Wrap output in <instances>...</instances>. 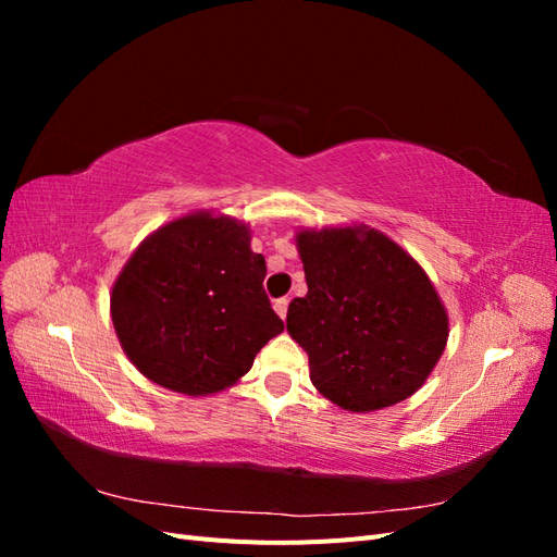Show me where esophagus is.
Here are the masks:
<instances>
[{"label":"esophagus","mask_w":557,"mask_h":557,"mask_svg":"<svg viewBox=\"0 0 557 557\" xmlns=\"http://www.w3.org/2000/svg\"><path fill=\"white\" fill-rule=\"evenodd\" d=\"M274 311L285 320V315H288V299H285V297L276 299V301H274Z\"/></svg>","instance_id":"obj_1"}]
</instances>
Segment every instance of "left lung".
<instances>
[{
	"mask_svg": "<svg viewBox=\"0 0 557 557\" xmlns=\"http://www.w3.org/2000/svg\"><path fill=\"white\" fill-rule=\"evenodd\" d=\"M309 293L288 307L311 381L336 407L374 411L413 395L448 339L428 274L385 234L330 227L297 234Z\"/></svg>",
	"mask_w": 557,
	"mask_h": 557,
	"instance_id": "left-lung-1",
	"label": "left lung"
}]
</instances>
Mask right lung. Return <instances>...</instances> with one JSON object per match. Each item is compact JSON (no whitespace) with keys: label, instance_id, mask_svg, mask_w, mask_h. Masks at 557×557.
<instances>
[{"label":"right lung","instance_id":"add662e5","mask_svg":"<svg viewBox=\"0 0 557 557\" xmlns=\"http://www.w3.org/2000/svg\"><path fill=\"white\" fill-rule=\"evenodd\" d=\"M264 274L244 223L178 218L150 234L113 285L117 339L144 376L170 391H223L283 332Z\"/></svg>","mask_w":557,"mask_h":557}]
</instances>
